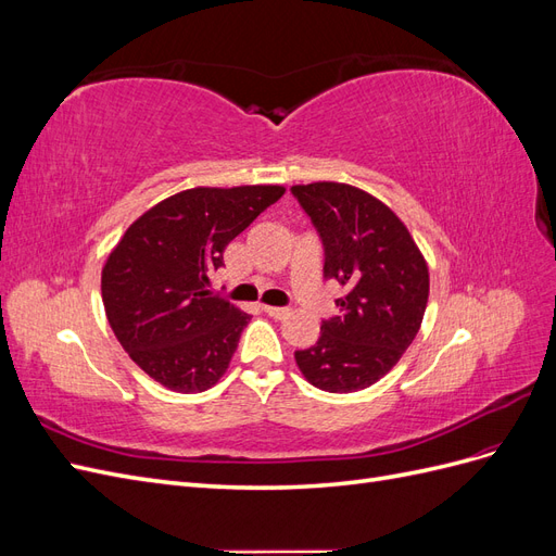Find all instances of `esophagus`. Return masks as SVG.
I'll use <instances>...</instances> for the list:
<instances>
[{"mask_svg":"<svg viewBox=\"0 0 556 556\" xmlns=\"http://www.w3.org/2000/svg\"><path fill=\"white\" fill-rule=\"evenodd\" d=\"M264 313H266V315H271V317H276V319H282V317L288 315L290 311H288V308H278V306H264Z\"/></svg>","mask_w":556,"mask_h":556,"instance_id":"34e87169","label":"esophagus"}]
</instances>
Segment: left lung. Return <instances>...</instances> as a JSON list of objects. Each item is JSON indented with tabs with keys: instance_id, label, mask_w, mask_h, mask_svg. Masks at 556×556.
I'll use <instances>...</instances> for the list:
<instances>
[{
	"instance_id": "8db88e82",
	"label": "left lung",
	"mask_w": 556,
	"mask_h": 556,
	"mask_svg": "<svg viewBox=\"0 0 556 556\" xmlns=\"http://www.w3.org/2000/svg\"><path fill=\"white\" fill-rule=\"evenodd\" d=\"M325 248V278L345 296L323 319L319 339L294 359L317 390L359 392L378 382L408 350L422 325L429 268L410 231L380 199L345 182L294 185Z\"/></svg>"
}]
</instances>
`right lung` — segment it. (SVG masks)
Wrapping results in <instances>:
<instances>
[{"label":"right lung","instance_id":"obj_1","mask_svg":"<svg viewBox=\"0 0 556 556\" xmlns=\"http://www.w3.org/2000/svg\"><path fill=\"white\" fill-rule=\"evenodd\" d=\"M285 194L282 185L192 188L148 208L102 268L109 325L131 362L180 394L220 380L248 313L208 288L231 239Z\"/></svg>","mask_w":556,"mask_h":556}]
</instances>
